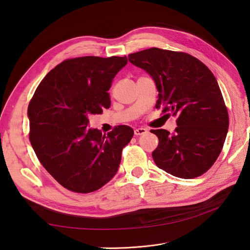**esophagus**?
Listing matches in <instances>:
<instances>
[{
	"instance_id": "esophagus-1",
	"label": "esophagus",
	"mask_w": 250,
	"mask_h": 250,
	"mask_svg": "<svg viewBox=\"0 0 250 250\" xmlns=\"http://www.w3.org/2000/svg\"><path fill=\"white\" fill-rule=\"evenodd\" d=\"M148 129L147 128H144V127H140V128H135L134 129V134L135 135H142L144 133H147Z\"/></svg>"
}]
</instances>
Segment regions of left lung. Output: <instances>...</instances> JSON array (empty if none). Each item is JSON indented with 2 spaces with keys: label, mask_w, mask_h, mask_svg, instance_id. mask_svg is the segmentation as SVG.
Here are the masks:
<instances>
[{
  "label": "left lung",
  "mask_w": 250,
  "mask_h": 250,
  "mask_svg": "<svg viewBox=\"0 0 250 250\" xmlns=\"http://www.w3.org/2000/svg\"><path fill=\"white\" fill-rule=\"evenodd\" d=\"M128 59L152 77L158 92L156 108L177 116L173 134L151 130L158 138L154 163L173 176H200L216 162L229 129L228 109L213 73L183 52L151 48Z\"/></svg>",
  "instance_id": "left-lung-1"
}]
</instances>
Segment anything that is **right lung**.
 <instances>
[{
	"mask_svg": "<svg viewBox=\"0 0 250 250\" xmlns=\"http://www.w3.org/2000/svg\"><path fill=\"white\" fill-rule=\"evenodd\" d=\"M127 62L126 56L64 60L47 74L29 103L35 154L67 190L94 192L116 175L133 129L120 125L105 135L88 127V116L110 106L108 90Z\"/></svg>",
	"mask_w": 250,
	"mask_h": 250,
	"instance_id": "add662e5",
	"label": "right lung"
}]
</instances>
